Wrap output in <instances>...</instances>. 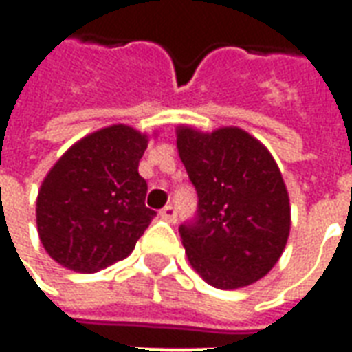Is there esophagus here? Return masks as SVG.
<instances>
[{
    "label": "esophagus",
    "mask_w": 352,
    "mask_h": 352,
    "mask_svg": "<svg viewBox=\"0 0 352 352\" xmlns=\"http://www.w3.org/2000/svg\"><path fill=\"white\" fill-rule=\"evenodd\" d=\"M160 214L164 221L171 222V224H173V222H177V207L175 206H166L160 211Z\"/></svg>",
    "instance_id": "obj_1"
}]
</instances>
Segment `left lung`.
Wrapping results in <instances>:
<instances>
[{"label":"left lung","instance_id":"left-lung-1","mask_svg":"<svg viewBox=\"0 0 352 352\" xmlns=\"http://www.w3.org/2000/svg\"><path fill=\"white\" fill-rule=\"evenodd\" d=\"M177 148L198 192L179 226L192 267L217 288L247 287L277 264L290 232L287 186L270 151L239 128L177 130Z\"/></svg>","mask_w":352,"mask_h":352}]
</instances>
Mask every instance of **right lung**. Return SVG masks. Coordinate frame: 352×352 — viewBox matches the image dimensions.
Instances as JSON below:
<instances>
[{
	"label": "right lung",
	"mask_w": 352,
	"mask_h": 352,
	"mask_svg": "<svg viewBox=\"0 0 352 352\" xmlns=\"http://www.w3.org/2000/svg\"><path fill=\"white\" fill-rule=\"evenodd\" d=\"M148 139L116 124L94 131L54 164L37 196V232L58 264L96 273L126 258L156 217L139 160Z\"/></svg>",
	"instance_id": "add662e5"
}]
</instances>
